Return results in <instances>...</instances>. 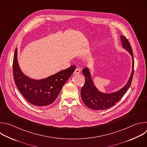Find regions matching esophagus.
<instances>
[{
	"instance_id": "34e87169",
	"label": "esophagus",
	"mask_w": 147,
	"mask_h": 147,
	"mask_svg": "<svg viewBox=\"0 0 147 147\" xmlns=\"http://www.w3.org/2000/svg\"><path fill=\"white\" fill-rule=\"evenodd\" d=\"M80 73V70L79 69H77V68L76 69V70H75V71L74 72V74H78Z\"/></svg>"
}]
</instances>
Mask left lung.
Wrapping results in <instances>:
<instances>
[{"mask_svg":"<svg viewBox=\"0 0 147 147\" xmlns=\"http://www.w3.org/2000/svg\"><path fill=\"white\" fill-rule=\"evenodd\" d=\"M120 38L123 48L125 49L130 54L133 60L131 74L127 84L124 87L119 91L110 94L101 92L94 85L89 69L86 67L82 69V74L86 77V81L84 86L81 88V96L86 105L92 110H106L112 107L126 93L131 86L134 74L133 51L127 38L123 35H121Z\"/></svg>","mask_w":147,"mask_h":147,"instance_id":"1","label":"left lung"}]
</instances>
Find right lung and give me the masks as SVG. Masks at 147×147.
I'll list each match as a JSON object with an SVG mask.
<instances>
[{"mask_svg": "<svg viewBox=\"0 0 147 147\" xmlns=\"http://www.w3.org/2000/svg\"><path fill=\"white\" fill-rule=\"evenodd\" d=\"M76 68V66H71L47 78L34 80L21 70L17 60V48L15 50L13 71L16 86L24 98L36 107H45L52 103Z\"/></svg>", "mask_w": 147, "mask_h": 147, "instance_id": "1", "label": "right lung"}]
</instances>
